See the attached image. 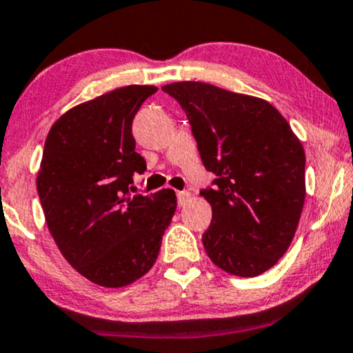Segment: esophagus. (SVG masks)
<instances>
[{
    "mask_svg": "<svg viewBox=\"0 0 353 353\" xmlns=\"http://www.w3.org/2000/svg\"><path fill=\"white\" fill-rule=\"evenodd\" d=\"M176 196H178V205H180V207H185V205H187L190 201V198H192V193H190V192H178Z\"/></svg>",
    "mask_w": 353,
    "mask_h": 353,
    "instance_id": "34e87169",
    "label": "esophagus"
}]
</instances>
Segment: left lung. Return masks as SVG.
<instances>
[{"instance_id": "left-lung-1", "label": "left lung", "mask_w": 353, "mask_h": 353, "mask_svg": "<svg viewBox=\"0 0 353 353\" xmlns=\"http://www.w3.org/2000/svg\"><path fill=\"white\" fill-rule=\"evenodd\" d=\"M187 113L205 168L216 178L200 195L212 205L203 233L210 260L256 276L285 255L305 201V152L275 106L200 81L161 88Z\"/></svg>"}]
</instances>
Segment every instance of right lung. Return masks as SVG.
<instances>
[{"mask_svg": "<svg viewBox=\"0 0 353 353\" xmlns=\"http://www.w3.org/2000/svg\"><path fill=\"white\" fill-rule=\"evenodd\" d=\"M157 90L130 85L81 103L45 141L37 188L51 236L74 270L106 288L126 287L153 267L176 210L173 190L130 193L134 173L146 170L133 118Z\"/></svg>", "mask_w": 353, "mask_h": 353, "instance_id": "obj_1", "label": "right lung"}]
</instances>
